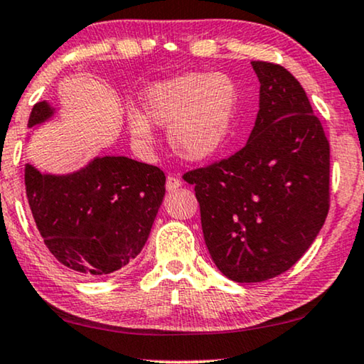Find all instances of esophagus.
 <instances>
[{
    "label": "esophagus",
    "instance_id": "esophagus-1",
    "mask_svg": "<svg viewBox=\"0 0 364 364\" xmlns=\"http://www.w3.org/2000/svg\"><path fill=\"white\" fill-rule=\"evenodd\" d=\"M180 186H181L180 176H176V175H168L166 176V189H168V191H175V189H178Z\"/></svg>",
    "mask_w": 364,
    "mask_h": 364
}]
</instances>
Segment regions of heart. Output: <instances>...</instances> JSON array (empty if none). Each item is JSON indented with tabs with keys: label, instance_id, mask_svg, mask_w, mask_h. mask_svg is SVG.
Instances as JSON below:
<instances>
[{
	"label": "heart",
	"instance_id": "1",
	"mask_svg": "<svg viewBox=\"0 0 364 364\" xmlns=\"http://www.w3.org/2000/svg\"><path fill=\"white\" fill-rule=\"evenodd\" d=\"M238 106L235 81L224 73L196 72L161 81L145 91L144 114L129 116L132 139L154 144V129L168 127L171 149L188 161H205L230 142Z\"/></svg>",
	"mask_w": 364,
	"mask_h": 364
}]
</instances>
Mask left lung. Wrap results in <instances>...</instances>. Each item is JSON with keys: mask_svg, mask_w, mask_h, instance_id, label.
<instances>
[{"mask_svg": "<svg viewBox=\"0 0 364 364\" xmlns=\"http://www.w3.org/2000/svg\"><path fill=\"white\" fill-rule=\"evenodd\" d=\"M259 111L237 154L184 173L215 267L237 283L279 276L321 232L330 208V145L307 95L278 63L253 60Z\"/></svg>", "mask_w": 364, "mask_h": 364, "instance_id": "1", "label": "left lung"}]
</instances>
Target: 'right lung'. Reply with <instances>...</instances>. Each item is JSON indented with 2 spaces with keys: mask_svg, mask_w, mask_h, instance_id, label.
Instances as JSON below:
<instances>
[{
  "mask_svg": "<svg viewBox=\"0 0 364 364\" xmlns=\"http://www.w3.org/2000/svg\"><path fill=\"white\" fill-rule=\"evenodd\" d=\"M52 116L36 102L32 127ZM165 173L127 156H102L73 175H42L26 165L36 227L58 263L83 276L109 274L137 257L165 196Z\"/></svg>",
  "mask_w": 364,
  "mask_h": 364,
  "instance_id": "add662e5",
  "label": "right lung"
}]
</instances>
